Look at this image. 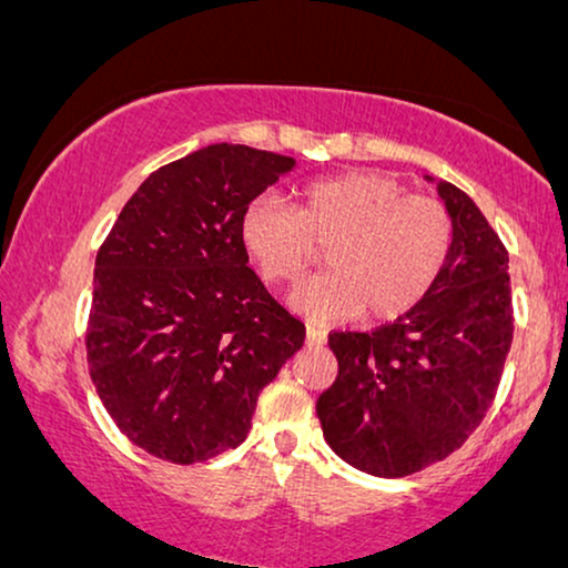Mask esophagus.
Here are the masks:
<instances>
[{"instance_id": "obj_1", "label": "esophagus", "mask_w": 568, "mask_h": 568, "mask_svg": "<svg viewBox=\"0 0 568 568\" xmlns=\"http://www.w3.org/2000/svg\"><path fill=\"white\" fill-rule=\"evenodd\" d=\"M306 344L308 346H324L326 344V332L316 324H306Z\"/></svg>"}]
</instances>
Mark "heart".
<instances>
[{
	"label": "heart",
	"mask_w": 568,
	"mask_h": 568,
	"mask_svg": "<svg viewBox=\"0 0 568 568\" xmlns=\"http://www.w3.org/2000/svg\"><path fill=\"white\" fill-rule=\"evenodd\" d=\"M240 242L267 283L293 285L326 244V273L295 287L291 303L321 321H390L426 298L452 255L444 203L410 196L397 178L346 171L301 185L295 206L257 196L240 216Z\"/></svg>",
	"instance_id": "heart-1"
}]
</instances>
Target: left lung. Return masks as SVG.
Returning a JSON list of instances; mask_svg holds the SVG:
<instances>
[{"instance_id":"1","label":"left lung","mask_w":568,"mask_h":568,"mask_svg":"<svg viewBox=\"0 0 568 568\" xmlns=\"http://www.w3.org/2000/svg\"><path fill=\"white\" fill-rule=\"evenodd\" d=\"M436 189L454 244L426 298L375 332L328 334L338 375L316 403L321 428L346 464L375 477L420 471L467 442L513 344L505 244L467 193Z\"/></svg>"}]
</instances>
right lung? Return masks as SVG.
<instances>
[{
    "label": "right lung",
    "mask_w": 568,
    "mask_h": 568,
    "mask_svg": "<svg viewBox=\"0 0 568 568\" xmlns=\"http://www.w3.org/2000/svg\"><path fill=\"white\" fill-rule=\"evenodd\" d=\"M295 168L247 145H209L158 168L124 203L94 270L87 357L134 446L196 464L247 438L262 387L306 326L265 291L240 242L252 199Z\"/></svg>",
    "instance_id": "right-lung-1"
}]
</instances>
